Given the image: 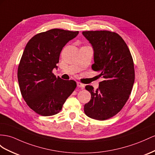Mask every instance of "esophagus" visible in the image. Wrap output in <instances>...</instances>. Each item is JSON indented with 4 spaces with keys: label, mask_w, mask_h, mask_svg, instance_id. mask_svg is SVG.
<instances>
[{
    "label": "esophagus",
    "mask_w": 155,
    "mask_h": 155,
    "mask_svg": "<svg viewBox=\"0 0 155 155\" xmlns=\"http://www.w3.org/2000/svg\"><path fill=\"white\" fill-rule=\"evenodd\" d=\"M77 86H78V87H79V88H84V84H83L82 83H81V82H77Z\"/></svg>",
    "instance_id": "34e87169"
}]
</instances>
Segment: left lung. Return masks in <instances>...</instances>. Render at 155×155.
<instances>
[{
    "instance_id": "obj_1",
    "label": "left lung",
    "mask_w": 155,
    "mask_h": 155,
    "mask_svg": "<svg viewBox=\"0 0 155 155\" xmlns=\"http://www.w3.org/2000/svg\"><path fill=\"white\" fill-rule=\"evenodd\" d=\"M94 49L92 68L104 81L99 88L87 85L91 100L84 107L88 117L105 120L120 111L132 92L135 80L132 56L128 46L118 34L109 31H83Z\"/></svg>"
}]
</instances>
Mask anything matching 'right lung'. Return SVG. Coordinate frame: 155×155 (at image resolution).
<instances>
[{
  "label": "right lung",
  "instance_id": "obj_1",
  "mask_svg": "<svg viewBox=\"0 0 155 155\" xmlns=\"http://www.w3.org/2000/svg\"><path fill=\"white\" fill-rule=\"evenodd\" d=\"M78 31L53 29L37 34L27 42L18 69L23 98L42 116L58 113L77 87L73 80L65 81L52 73L57 68L63 48Z\"/></svg>",
  "mask_w": 155,
  "mask_h": 155
}]
</instances>
